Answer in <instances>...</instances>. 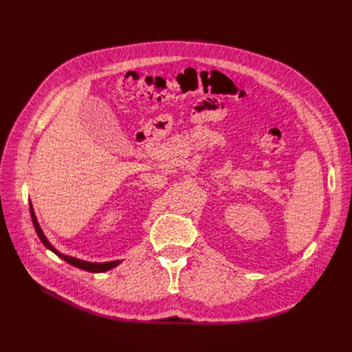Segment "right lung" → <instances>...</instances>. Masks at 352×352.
Masks as SVG:
<instances>
[{
  "instance_id": "right-lung-1",
  "label": "right lung",
  "mask_w": 352,
  "mask_h": 352,
  "mask_svg": "<svg viewBox=\"0 0 352 352\" xmlns=\"http://www.w3.org/2000/svg\"><path fill=\"white\" fill-rule=\"evenodd\" d=\"M30 211H31V218H32L34 228H35L36 234H38V236H40V239H41V243H43L48 250H51L55 255H58L60 258H63V260L67 261L68 264H71V265H74V267H77V268H81V270H84V271H88V272H105V271H108V270L114 268V267H117V265L121 264L120 260H117V261H109V263H88V261L78 260V258H74V256L64 255V254L58 252L57 250H55V248L48 243L47 236L44 235L43 230H41L40 226H38V221H36V218H35V214H34V210H32V206H31V204H30Z\"/></svg>"
}]
</instances>
